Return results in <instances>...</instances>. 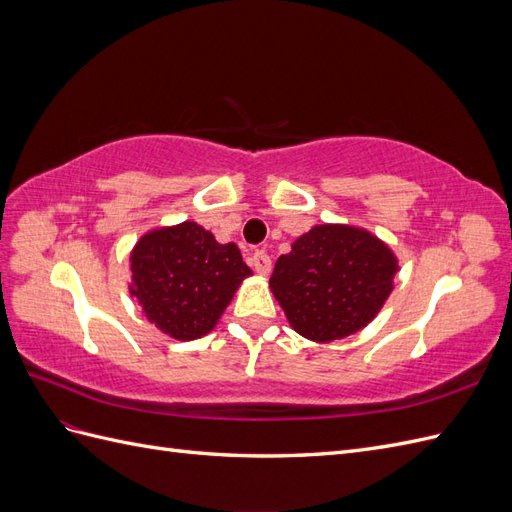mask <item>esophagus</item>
Returning a JSON list of instances; mask_svg holds the SVG:
<instances>
[{
	"label": "esophagus",
	"mask_w": 512,
	"mask_h": 512,
	"mask_svg": "<svg viewBox=\"0 0 512 512\" xmlns=\"http://www.w3.org/2000/svg\"><path fill=\"white\" fill-rule=\"evenodd\" d=\"M252 267L258 275H269L271 273V258L267 256V252H254L252 256Z\"/></svg>",
	"instance_id": "1"
}]
</instances>
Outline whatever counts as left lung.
I'll use <instances>...</instances> for the list:
<instances>
[{
    "instance_id": "8db88e82",
    "label": "left lung",
    "mask_w": 512,
    "mask_h": 512,
    "mask_svg": "<svg viewBox=\"0 0 512 512\" xmlns=\"http://www.w3.org/2000/svg\"><path fill=\"white\" fill-rule=\"evenodd\" d=\"M397 271L391 247L369 230L318 224L277 258L269 288L294 331L329 344L378 316Z\"/></svg>"
}]
</instances>
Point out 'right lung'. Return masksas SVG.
Segmentation results:
<instances>
[{
	"label": "right lung",
	"instance_id": "obj_1",
	"mask_svg": "<svg viewBox=\"0 0 512 512\" xmlns=\"http://www.w3.org/2000/svg\"><path fill=\"white\" fill-rule=\"evenodd\" d=\"M130 294L168 337L192 342L215 329L252 275L235 243H218L196 222L153 228L130 252Z\"/></svg>",
	"mask_w": 512,
	"mask_h": 512
}]
</instances>
